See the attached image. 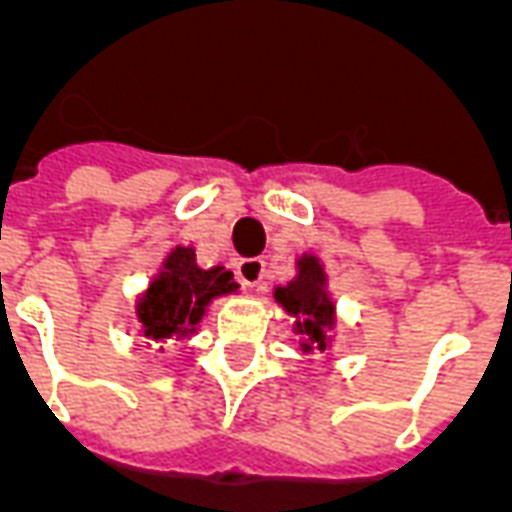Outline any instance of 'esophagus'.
<instances>
[{
	"mask_svg": "<svg viewBox=\"0 0 512 512\" xmlns=\"http://www.w3.org/2000/svg\"><path fill=\"white\" fill-rule=\"evenodd\" d=\"M238 279H241V285L246 290H257L263 285V279H266V263L260 260V257H249V260H241L238 263Z\"/></svg>",
	"mask_w": 512,
	"mask_h": 512,
	"instance_id": "esophagus-1",
	"label": "esophagus"
}]
</instances>
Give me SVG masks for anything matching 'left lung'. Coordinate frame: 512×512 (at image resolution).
Here are the masks:
<instances>
[{"label": "left lung", "instance_id": "obj_1", "mask_svg": "<svg viewBox=\"0 0 512 512\" xmlns=\"http://www.w3.org/2000/svg\"><path fill=\"white\" fill-rule=\"evenodd\" d=\"M274 301L293 318V334L304 354L329 351L337 334V304L329 290V274L315 252L296 257V277L274 288Z\"/></svg>", "mask_w": 512, "mask_h": 512}]
</instances>
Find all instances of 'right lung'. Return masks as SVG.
Here are the masks:
<instances>
[{"label":"right lung","mask_w":512,"mask_h":512,"mask_svg":"<svg viewBox=\"0 0 512 512\" xmlns=\"http://www.w3.org/2000/svg\"><path fill=\"white\" fill-rule=\"evenodd\" d=\"M230 293H238L233 271L224 266H197V249L191 244L172 246L147 288L136 296L139 337L150 343L194 337L208 307Z\"/></svg>","instance_id":"1"}]
</instances>
